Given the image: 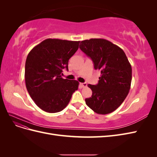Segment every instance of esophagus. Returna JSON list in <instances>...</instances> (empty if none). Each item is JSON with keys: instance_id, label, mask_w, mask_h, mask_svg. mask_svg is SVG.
<instances>
[{"instance_id": "34e87169", "label": "esophagus", "mask_w": 157, "mask_h": 157, "mask_svg": "<svg viewBox=\"0 0 157 157\" xmlns=\"http://www.w3.org/2000/svg\"><path fill=\"white\" fill-rule=\"evenodd\" d=\"M80 86H81V87H82V88H84V87H86V86H87V84H86V82L80 83Z\"/></svg>"}]
</instances>
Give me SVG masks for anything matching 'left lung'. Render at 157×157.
Masks as SVG:
<instances>
[{
    "label": "left lung",
    "instance_id": "obj_1",
    "mask_svg": "<svg viewBox=\"0 0 157 157\" xmlns=\"http://www.w3.org/2000/svg\"><path fill=\"white\" fill-rule=\"evenodd\" d=\"M79 48L92 60L101 76L96 85L88 84L92 95L86 105L98 114L106 115L119 107L130 89L132 67L120 47L103 39L80 42Z\"/></svg>",
    "mask_w": 157,
    "mask_h": 157
}]
</instances>
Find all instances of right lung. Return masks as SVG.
Listing matches in <instances>:
<instances>
[{"instance_id": "obj_1", "label": "right lung", "mask_w": 157, "mask_h": 157, "mask_svg": "<svg viewBox=\"0 0 157 157\" xmlns=\"http://www.w3.org/2000/svg\"><path fill=\"white\" fill-rule=\"evenodd\" d=\"M80 41L47 39L28 54L25 67V85L36 105L47 113L61 111L68 105L79 82L61 77Z\"/></svg>"}]
</instances>
